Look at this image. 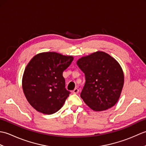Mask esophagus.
Here are the masks:
<instances>
[{
    "label": "esophagus",
    "mask_w": 146,
    "mask_h": 146,
    "mask_svg": "<svg viewBox=\"0 0 146 146\" xmlns=\"http://www.w3.org/2000/svg\"><path fill=\"white\" fill-rule=\"evenodd\" d=\"M78 92H79V90L77 88H75L73 90V94H77Z\"/></svg>",
    "instance_id": "esophagus-1"
}]
</instances>
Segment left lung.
Wrapping results in <instances>:
<instances>
[{
    "label": "left lung",
    "instance_id": "1",
    "mask_svg": "<svg viewBox=\"0 0 146 146\" xmlns=\"http://www.w3.org/2000/svg\"><path fill=\"white\" fill-rule=\"evenodd\" d=\"M76 64L85 76L80 97L94 111L107 110L120 97L124 75L115 59L104 51H97L79 58Z\"/></svg>",
    "mask_w": 146,
    "mask_h": 146
}]
</instances>
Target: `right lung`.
Returning <instances> with one entry per match:
<instances>
[{
  "mask_svg": "<svg viewBox=\"0 0 146 146\" xmlns=\"http://www.w3.org/2000/svg\"><path fill=\"white\" fill-rule=\"evenodd\" d=\"M73 59L56 52H43L30 60L24 71L22 87L35 110L51 115L63 107L70 94L65 88L63 72Z\"/></svg>",
  "mask_w": 146,
  "mask_h": 146,
  "instance_id": "obj_1",
  "label": "right lung"
}]
</instances>
